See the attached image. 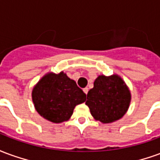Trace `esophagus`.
Masks as SVG:
<instances>
[{
    "instance_id": "34e87169",
    "label": "esophagus",
    "mask_w": 160,
    "mask_h": 160,
    "mask_svg": "<svg viewBox=\"0 0 160 160\" xmlns=\"http://www.w3.org/2000/svg\"><path fill=\"white\" fill-rule=\"evenodd\" d=\"M83 91H84V92H85V93L87 94V92H88V88H87V87H86V88H84Z\"/></svg>"
}]
</instances>
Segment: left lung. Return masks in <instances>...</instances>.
Returning <instances> with one entry per match:
<instances>
[{
	"mask_svg": "<svg viewBox=\"0 0 160 160\" xmlns=\"http://www.w3.org/2000/svg\"><path fill=\"white\" fill-rule=\"evenodd\" d=\"M130 99V92L118 75H100L88 92L86 104L96 120L109 123L123 117Z\"/></svg>",
	"mask_w": 160,
	"mask_h": 160,
	"instance_id": "obj_1",
	"label": "left lung"
}]
</instances>
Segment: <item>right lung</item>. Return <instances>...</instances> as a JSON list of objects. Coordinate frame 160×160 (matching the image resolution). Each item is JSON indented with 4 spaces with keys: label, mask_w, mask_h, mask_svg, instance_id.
<instances>
[{
    "label": "right lung",
    "mask_w": 160,
    "mask_h": 160,
    "mask_svg": "<svg viewBox=\"0 0 160 160\" xmlns=\"http://www.w3.org/2000/svg\"><path fill=\"white\" fill-rule=\"evenodd\" d=\"M87 95L64 73H48L32 90V101L38 114L52 122L68 121L77 104Z\"/></svg>",
    "instance_id": "right-lung-1"
}]
</instances>
